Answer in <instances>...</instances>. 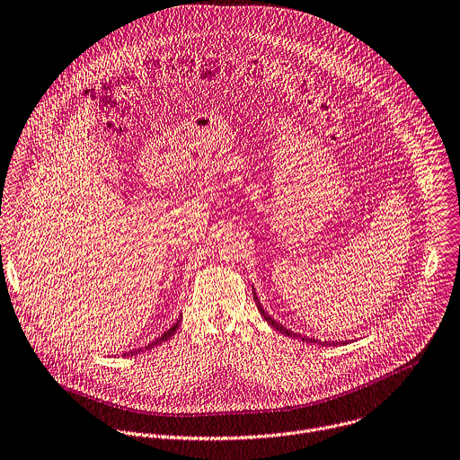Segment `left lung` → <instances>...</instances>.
I'll return each mask as SVG.
<instances>
[{
  "label": "left lung",
  "instance_id": "left-lung-1",
  "mask_svg": "<svg viewBox=\"0 0 460 460\" xmlns=\"http://www.w3.org/2000/svg\"><path fill=\"white\" fill-rule=\"evenodd\" d=\"M253 288V287H252ZM253 297H256V303H258V309H260V313H261V316L267 320V323L270 325V327H274L278 332H281V334H285V336H290V338H296V340H301V341H307V343H318V345H327V347H336V345H340V341H322V340H316V338H309V336H303V334H297V332H292L290 329H287V327H283L281 323H278L265 309H263V305H261V301H260V297H258V294H256V290H253ZM343 343V341H341ZM347 343V341H345Z\"/></svg>",
  "mask_w": 460,
  "mask_h": 460
}]
</instances>
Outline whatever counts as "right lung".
<instances>
[{
	"mask_svg": "<svg viewBox=\"0 0 460 460\" xmlns=\"http://www.w3.org/2000/svg\"><path fill=\"white\" fill-rule=\"evenodd\" d=\"M181 320H182V314L177 318V322L168 329V331H164L159 338H155V340H153L151 343H147L146 347H140V349H135V350H129V352H124V356H133V354H138V352H142V350H146V349H153V347H157V345H161L163 341H168L175 332H177V329H179V323H181Z\"/></svg>",
	"mask_w": 460,
	"mask_h": 460,
	"instance_id": "1",
	"label": "right lung"
}]
</instances>
